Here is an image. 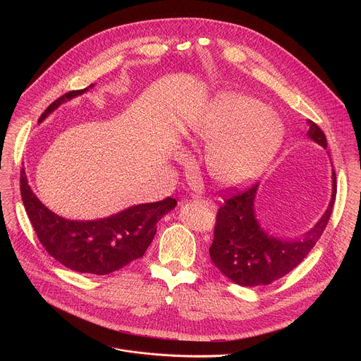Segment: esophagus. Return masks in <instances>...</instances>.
<instances>
[{
    "instance_id": "obj_1",
    "label": "esophagus",
    "mask_w": 361,
    "mask_h": 361,
    "mask_svg": "<svg viewBox=\"0 0 361 361\" xmlns=\"http://www.w3.org/2000/svg\"><path fill=\"white\" fill-rule=\"evenodd\" d=\"M195 201H197V202H200V204H204V205H207V207H209V205H210V207H213V202H212L210 200H204V198L195 197Z\"/></svg>"
}]
</instances>
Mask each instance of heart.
<instances>
[{
	"mask_svg": "<svg viewBox=\"0 0 361 361\" xmlns=\"http://www.w3.org/2000/svg\"><path fill=\"white\" fill-rule=\"evenodd\" d=\"M267 114L259 101L228 97L190 126L192 137L212 142L205 166L216 183L245 184L269 166L281 147L284 128Z\"/></svg>",
	"mask_w": 361,
	"mask_h": 361,
	"instance_id": "1",
	"label": "heart"
}]
</instances>
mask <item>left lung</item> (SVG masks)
<instances>
[{"instance_id":"1","label":"left lung","mask_w":361,"mask_h":361,"mask_svg":"<svg viewBox=\"0 0 361 361\" xmlns=\"http://www.w3.org/2000/svg\"><path fill=\"white\" fill-rule=\"evenodd\" d=\"M307 135L327 148L322 128L307 121ZM259 184L234 191L219 209L214 240L210 247L213 264L231 281L243 287L269 286L294 270L320 240L333 213L337 184L333 171V195L320 221L300 238L280 240L269 235L255 220L254 200Z\"/></svg>"}]
</instances>
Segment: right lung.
<instances>
[{
    "mask_svg": "<svg viewBox=\"0 0 361 361\" xmlns=\"http://www.w3.org/2000/svg\"><path fill=\"white\" fill-rule=\"evenodd\" d=\"M87 90L70 91L51 102L38 123L61 102ZM20 190L27 216L45 251L70 270L95 276L114 273L142 257L156 235L160 219L177 205L174 198L167 197L157 202L134 205L107 219L74 221L45 207L31 191L24 169Z\"/></svg>",
    "mask_w": 361,
    "mask_h": 361,
    "instance_id": "add662e5",
    "label": "right lung"
}]
</instances>
